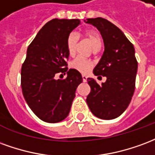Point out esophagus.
Instances as JSON below:
<instances>
[{
  "label": "esophagus",
  "mask_w": 155,
  "mask_h": 155,
  "mask_svg": "<svg viewBox=\"0 0 155 155\" xmlns=\"http://www.w3.org/2000/svg\"><path fill=\"white\" fill-rule=\"evenodd\" d=\"M82 81L85 82H87V76L86 75H82Z\"/></svg>",
  "instance_id": "34e87169"
}]
</instances>
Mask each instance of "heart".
Masks as SVG:
<instances>
[{
	"label": "heart",
	"mask_w": 155,
	"mask_h": 155,
	"mask_svg": "<svg viewBox=\"0 0 155 155\" xmlns=\"http://www.w3.org/2000/svg\"><path fill=\"white\" fill-rule=\"evenodd\" d=\"M82 35L87 40L90 42L94 50H98L100 48L101 44V36L99 31L94 29H88L83 31ZM78 44V36L73 33L70 34L67 38L66 47L68 54L71 57L74 56L76 54ZM93 65L94 64L91 60L82 57L76 58L70 64L71 68L76 70L81 73H87L90 72Z\"/></svg>",
	"instance_id": "1"
}]
</instances>
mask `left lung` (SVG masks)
Wrapping results in <instances>:
<instances>
[{
    "mask_svg": "<svg viewBox=\"0 0 155 155\" xmlns=\"http://www.w3.org/2000/svg\"><path fill=\"white\" fill-rule=\"evenodd\" d=\"M87 23L99 30L105 45L103 55L93 73L98 78L107 77L101 85L87 78L91 91L87 103L95 116L115 119L127 108L135 91L138 67L135 48L122 31L109 20L97 17L87 19Z\"/></svg>",
    "mask_w": 155,
    "mask_h": 155,
    "instance_id": "1",
    "label": "left lung"
}]
</instances>
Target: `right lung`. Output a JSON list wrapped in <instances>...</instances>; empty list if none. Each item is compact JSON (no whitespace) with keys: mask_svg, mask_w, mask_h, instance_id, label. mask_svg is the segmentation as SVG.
<instances>
[{"mask_svg":"<svg viewBox=\"0 0 155 155\" xmlns=\"http://www.w3.org/2000/svg\"><path fill=\"white\" fill-rule=\"evenodd\" d=\"M80 24L78 19H54L42 27L27 48L21 67V88L28 106L39 119L59 122L70 111L81 73L68 71V36ZM68 76L56 79L58 74Z\"/></svg>","mask_w":155,"mask_h":155,"instance_id":"1","label":"right lung"}]
</instances>
